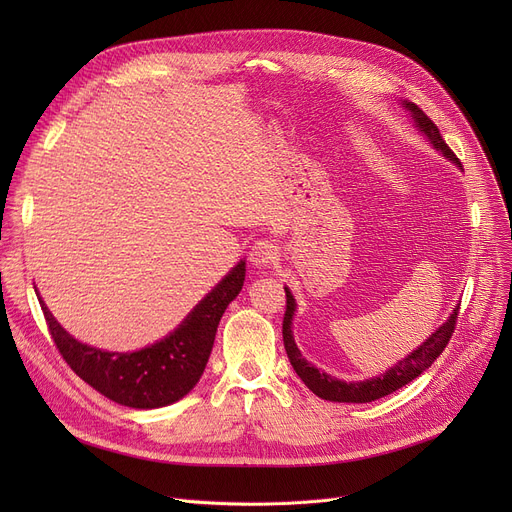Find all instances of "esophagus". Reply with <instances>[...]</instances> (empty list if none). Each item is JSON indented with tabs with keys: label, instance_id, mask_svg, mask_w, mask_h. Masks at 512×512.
<instances>
[{
	"label": "esophagus",
	"instance_id": "obj_1",
	"mask_svg": "<svg viewBox=\"0 0 512 512\" xmlns=\"http://www.w3.org/2000/svg\"><path fill=\"white\" fill-rule=\"evenodd\" d=\"M280 253L272 240H257L251 249V263L259 270H267L278 261Z\"/></svg>",
	"mask_w": 512,
	"mask_h": 512
}]
</instances>
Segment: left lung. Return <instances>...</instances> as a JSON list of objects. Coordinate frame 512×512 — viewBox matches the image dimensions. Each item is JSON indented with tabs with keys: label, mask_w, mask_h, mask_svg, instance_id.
<instances>
[{
	"label": "left lung",
	"mask_w": 512,
	"mask_h": 512,
	"mask_svg": "<svg viewBox=\"0 0 512 512\" xmlns=\"http://www.w3.org/2000/svg\"><path fill=\"white\" fill-rule=\"evenodd\" d=\"M402 107L411 112V118L415 122V128H419V132L423 137L432 143V147L436 151H440L446 159H450L456 168L463 170V164L452 153V149L444 143V139L440 137L438 126L429 120L423 110L413 103V101H402ZM286 290V313H284V324H282V336H284V348L286 355L290 359V365L297 371L299 378L305 382V386L317 394L319 398L324 400H332V402H371L378 400L382 396L392 394L394 390L407 386L409 382H413L415 378L432 367V363L442 355V351L446 348L452 332H454V324H456V315H459V307H456L450 317L444 321V324L429 336L425 342H421L411 355H407L402 361H398L394 367H390L386 373L375 375V378L363 380V382H344L338 378H332L326 371H319L315 365H311L299 351L297 342H294L292 336V317L294 311H297V303H294L292 292L284 286Z\"/></svg>",
	"instance_id": "obj_1"
}]
</instances>
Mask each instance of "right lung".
<instances>
[{
    "mask_svg": "<svg viewBox=\"0 0 512 512\" xmlns=\"http://www.w3.org/2000/svg\"><path fill=\"white\" fill-rule=\"evenodd\" d=\"M245 265V261H238L174 332L132 353H110L78 342L58 324L35 292L51 338L78 378L122 407L159 409L172 405L197 386L220 319L245 284Z\"/></svg>",
    "mask_w": 512,
    "mask_h": 512,
    "instance_id": "obj_1",
    "label": "right lung"
}]
</instances>
